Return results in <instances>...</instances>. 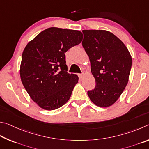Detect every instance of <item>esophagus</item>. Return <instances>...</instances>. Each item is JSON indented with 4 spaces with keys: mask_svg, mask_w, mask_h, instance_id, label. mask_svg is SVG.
Listing matches in <instances>:
<instances>
[{
    "mask_svg": "<svg viewBox=\"0 0 149 149\" xmlns=\"http://www.w3.org/2000/svg\"><path fill=\"white\" fill-rule=\"evenodd\" d=\"M78 75H79V79H82L83 76H84V74H78Z\"/></svg>",
    "mask_w": 149,
    "mask_h": 149,
    "instance_id": "34e87169",
    "label": "esophagus"
}]
</instances>
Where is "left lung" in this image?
Masks as SVG:
<instances>
[{"instance_id":"8db88e82","label":"left lung","mask_w":149,"mask_h":149,"mask_svg":"<svg viewBox=\"0 0 149 149\" xmlns=\"http://www.w3.org/2000/svg\"><path fill=\"white\" fill-rule=\"evenodd\" d=\"M82 46L89 56L95 86L88 91L91 101L107 107L116 102L128 82L132 59L124 44L105 30H83Z\"/></svg>"}]
</instances>
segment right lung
I'll use <instances>...</instances> for the list:
<instances>
[{
  "label": "right lung",
  "mask_w": 149,
  "mask_h": 149,
  "mask_svg": "<svg viewBox=\"0 0 149 149\" xmlns=\"http://www.w3.org/2000/svg\"><path fill=\"white\" fill-rule=\"evenodd\" d=\"M82 37L79 31L50 27L25 46L21 79L31 99L41 108L54 110L69 100L79 77L67 72L65 53L81 42Z\"/></svg>",
  "instance_id": "obj_1"
}]
</instances>
